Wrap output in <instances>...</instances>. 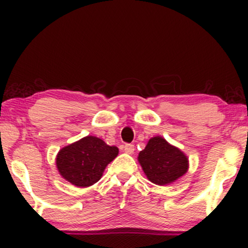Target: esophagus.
I'll return each mask as SVG.
<instances>
[{
    "mask_svg": "<svg viewBox=\"0 0 248 248\" xmlns=\"http://www.w3.org/2000/svg\"><path fill=\"white\" fill-rule=\"evenodd\" d=\"M124 150L127 154H130V155H132V154L134 153V150H135V149H134V144H124Z\"/></svg>",
    "mask_w": 248,
    "mask_h": 248,
    "instance_id": "obj_1",
    "label": "esophagus"
}]
</instances>
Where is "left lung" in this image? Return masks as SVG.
<instances>
[{"label": "left lung", "mask_w": 248, "mask_h": 248, "mask_svg": "<svg viewBox=\"0 0 248 248\" xmlns=\"http://www.w3.org/2000/svg\"><path fill=\"white\" fill-rule=\"evenodd\" d=\"M138 160L144 175L154 184L167 186L186 175L189 158L162 136H154L139 153Z\"/></svg>", "instance_id": "1"}]
</instances>
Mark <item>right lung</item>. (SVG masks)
Here are the masks:
<instances>
[{
    "instance_id": "add662e5",
    "label": "right lung",
    "mask_w": 248,
    "mask_h": 248,
    "mask_svg": "<svg viewBox=\"0 0 248 248\" xmlns=\"http://www.w3.org/2000/svg\"><path fill=\"white\" fill-rule=\"evenodd\" d=\"M118 154V147L108 146L101 139L88 135L62 148L57 154L56 166L62 177L71 184L87 187L102 177Z\"/></svg>"
}]
</instances>
